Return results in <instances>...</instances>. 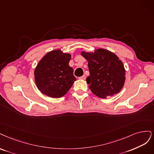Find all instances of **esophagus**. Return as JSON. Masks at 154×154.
I'll return each instance as SVG.
<instances>
[{"label": "esophagus", "mask_w": 154, "mask_h": 154, "mask_svg": "<svg viewBox=\"0 0 154 154\" xmlns=\"http://www.w3.org/2000/svg\"><path fill=\"white\" fill-rule=\"evenodd\" d=\"M79 79H82V80H85V79H86V76L85 75H82V76L79 77Z\"/></svg>", "instance_id": "34e87169"}]
</instances>
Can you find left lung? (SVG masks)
Returning <instances> with one entry per match:
<instances>
[{
  "mask_svg": "<svg viewBox=\"0 0 154 154\" xmlns=\"http://www.w3.org/2000/svg\"><path fill=\"white\" fill-rule=\"evenodd\" d=\"M88 63L90 75L86 82L91 92L106 98L120 92L125 81V69L115 54L104 48L94 52H81Z\"/></svg>",
  "mask_w": 154,
  "mask_h": 154,
  "instance_id": "obj_1",
  "label": "left lung"
}]
</instances>
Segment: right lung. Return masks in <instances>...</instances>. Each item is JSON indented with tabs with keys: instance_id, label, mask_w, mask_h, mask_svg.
<instances>
[{
	"instance_id": "right-lung-1",
	"label": "right lung",
	"mask_w": 154,
	"mask_h": 154,
	"mask_svg": "<svg viewBox=\"0 0 154 154\" xmlns=\"http://www.w3.org/2000/svg\"><path fill=\"white\" fill-rule=\"evenodd\" d=\"M72 55L60 49L48 52L34 70V80L38 90L47 97L61 98L70 90L76 81L69 65Z\"/></svg>"
}]
</instances>
